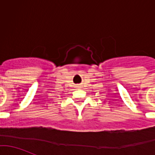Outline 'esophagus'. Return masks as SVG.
Wrapping results in <instances>:
<instances>
[{"label":"esophagus","instance_id":"obj_1","mask_svg":"<svg viewBox=\"0 0 155 155\" xmlns=\"http://www.w3.org/2000/svg\"><path fill=\"white\" fill-rule=\"evenodd\" d=\"M76 87H77V88H80L81 85H79V84H78V85H76Z\"/></svg>","mask_w":155,"mask_h":155}]
</instances>
